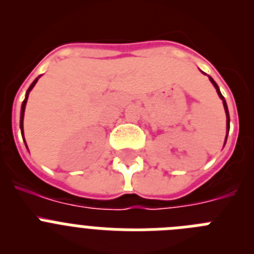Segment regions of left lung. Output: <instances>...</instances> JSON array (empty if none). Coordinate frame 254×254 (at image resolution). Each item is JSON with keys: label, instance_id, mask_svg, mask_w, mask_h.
<instances>
[{"label": "left lung", "instance_id": "left-lung-1", "mask_svg": "<svg viewBox=\"0 0 254 254\" xmlns=\"http://www.w3.org/2000/svg\"><path fill=\"white\" fill-rule=\"evenodd\" d=\"M205 75H206V73H205ZM208 78H210L211 84L214 85V86H215V89H216V93H217V95L220 96V99L223 100L224 109H225V114H226V136H225V142H224V146H225V143H226V138H228V133H229V127H230V117H229L228 105H226V102H225V99H224V96L221 95V93H220V89H219V86H217V84H216V82L214 81V78L211 77V76H208Z\"/></svg>", "mask_w": 254, "mask_h": 254}]
</instances>
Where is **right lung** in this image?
I'll return each instance as SVG.
<instances>
[{
	"label": "right lung",
	"mask_w": 254,
	"mask_h": 254,
	"mask_svg": "<svg viewBox=\"0 0 254 254\" xmlns=\"http://www.w3.org/2000/svg\"><path fill=\"white\" fill-rule=\"evenodd\" d=\"M39 77H40V76H39ZM39 77H37V78H35V80H34V81L31 82V85H30V86H29L28 91H26L25 99H24V102H22V104H21V113H20V129H21L22 138H24V125H22V123H24V113H25V105H26V102H28V96H29V93H30V91H31V89H33V87L35 86V84H37L38 78H39ZM24 140H25V138H24ZM25 145H26V142H25Z\"/></svg>",
	"instance_id": "1"
}]
</instances>
